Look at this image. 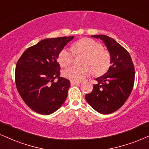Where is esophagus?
Here are the masks:
<instances>
[{"label": "esophagus", "mask_w": 149, "mask_h": 149, "mask_svg": "<svg viewBox=\"0 0 149 149\" xmlns=\"http://www.w3.org/2000/svg\"><path fill=\"white\" fill-rule=\"evenodd\" d=\"M71 86H75V85H79L80 84V82H76V81H71L70 82Z\"/></svg>", "instance_id": "esophagus-1"}]
</instances>
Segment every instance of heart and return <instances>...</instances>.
Listing matches in <instances>:
<instances>
[{"mask_svg":"<svg viewBox=\"0 0 149 149\" xmlns=\"http://www.w3.org/2000/svg\"><path fill=\"white\" fill-rule=\"evenodd\" d=\"M72 50L63 49L58 57L60 65L66 68L73 62L74 54L85 55L82 61L83 67L72 66L63 71V76L71 81H82L91 76L93 72L100 76L109 69L111 55L98 42L91 38L79 40L72 45Z\"/></svg>","mask_w":149,"mask_h":149,"instance_id":"obj_1","label":"heart"}]
</instances>
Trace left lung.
<instances>
[{"instance_id":"1","label":"left lung","mask_w":149,"mask_h":149,"mask_svg":"<svg viewBox=\"0 0 149 149\" xmlns=\"http://www.w3.org/2000/svg\"><path fill=\"white\" fill-rule=\"evenodd\" d=\"M102 40L111 55V66L103 76L97 78L86 100L93 109L110 114L124 105L131 95L135 81V68L131 55L113 38L106 35H93Z\"/></svg>"}]
</instances>
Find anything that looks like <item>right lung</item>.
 <instances>
[{
	"label": "right lung",
	"mask_w": 149,
	"mask_h": 149,
	"mask_svg": "<svg viewBox=\"0 0 149 149\" xmlns=\"http://www.w3.org/2000/svg\"><path fill=\"white\" fill-rule=\"evenodd\" d=\"M74 36L45 38L27 48L16 63V88L32 111L49 115L63 105L70 86L60 77L58 54ZM58 79V81L54 80Z\"/></svg>",
	"instance_id": "right-lung-1"
}]
</instances>
